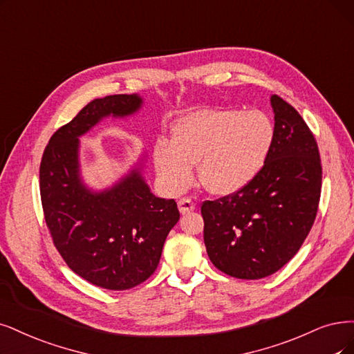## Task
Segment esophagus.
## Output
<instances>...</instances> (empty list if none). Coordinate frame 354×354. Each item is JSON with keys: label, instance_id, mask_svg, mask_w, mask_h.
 I'll list each match as a JSON object with an SVG mask.
<instances>
[{"label": "esophagus", "instance_id": "esophagus-1", "mask_svg": "<svg viewBox=\"0 0 354 354\" xmlns=\"http://www.w3.org/2000/svg\"><path fill=\"white\" fill-rule=\"evenodd\" d=\"M178 208H179L180 214H187V213L195 210V204L189 198H180L178 201Z\"/></svg>", "mask_w": 354, "mask_h": 354}]
</instances>
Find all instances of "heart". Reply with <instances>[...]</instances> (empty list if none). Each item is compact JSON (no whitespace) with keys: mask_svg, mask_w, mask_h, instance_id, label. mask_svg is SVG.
<instances>
[{"mask_svg":"<svg viewBox=\"0 0 354 354\" xmlns=\"http://www.w3.org/2000/svg\"><path fill=\"white\" fill-rule=\"evenodd\" d=\"M276 137L274 124L261 111L204 108L180 118L174 140L157 138L154 167L170 191H184L200 162L201 184L213 194L241 191L263 170Z\"/></svg>","mask_w":354,"mask_h":354,"instance_id":"1","label":"heart"}]
</instances>
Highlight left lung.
Segmentation results:
<instances>
[{
	"label": "left lung",
	"instance_id": "left-lung-1",
	"mask_svg": "<svg viewBox=\"0 0 354 354\" xmlns=\"http://www.w3.org/2000/svg\"><path fill=\"white\" fill-rule=\"evenodd\" d=\"M272 149L258 176L241 191L201 205L204 243L227 276H271L297 254L315 221L322 167L318 146L299 112L277 95Z\"/></svg>",
	"mask_w": 354,
	"mask_h": 354
}]
</instances>
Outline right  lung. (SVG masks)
<instances>
[{
    "label": "right lung",
    "mask_w": 354,
    "mask_h": 354,
    "mask_svg": "<svg viewBox=\"0 0 354 354\" xmlns=\"http://www.w3.org/2000/svg\"><path fill=\"white\" fill-rule=\"evenodd\" d=\"M141 106L136 93L91 100L50 137L39 170L45 221L58 252L75 274L108 290L146 281L179 220L175 200L150 191L141 174L144 157L109 188L93 191L82 178L78 138L103 118H127Z\"/></svg>",
    "instance_id": "obj_1"
}]
</instances>
